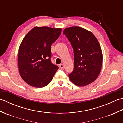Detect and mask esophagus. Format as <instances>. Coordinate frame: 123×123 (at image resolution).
Instances as JSON below:
<instances>
[{"mask_svg": "<svg viewBox=\"0 0 123 123\" xmlns=\"http://www.w3.org/2000/svg\"><path fill=\"white\" fill-rule=\"evenodd\" d=\"M59 67H60V68H61V69H63V68H64V65H63V64H60Z\"/></svg>", "mask_w": 123, "mask_h": 123, "instance_id": "obj_1", "label": "esophagus"}]
</instances>
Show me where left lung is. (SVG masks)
<instances>
[{
  "instance_id": "1",
  "label": "left lung",
  "mask_w": 123,
  "mask_h": 123,
  "mask_svg": "<svg viewBox=\"0 0 123 123\" xmlns=\"http://www.w3.org/2000/svg\"><path fill=\"white\" fill-rule=\"evenodd\" d=\"M74 49V71L69 75L74 85L82 87L93 82L100 74L103 56L97 39L90 31L78 26L65 28Z\"/></svg>"
}]
</instances>
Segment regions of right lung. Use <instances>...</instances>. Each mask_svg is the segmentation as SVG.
<instances>
[{
  "label": "right lung",
  "instance_id": "1",
  "mask_svg": "<svg viewBox=\"0 0 123 123\" xmlns=\"http://www.w3.org/2000/svg\"><path fill=\"white\" fill-rule=\"evenodd\" d=\"M62 28L46 26L32 28L23 38L18 50V67L23 80L35 88L51 81L59 67L51 63V45Z\"/></svg>",
  "mask_w": 123,
  "mask_h": 123
}]
</instances>
